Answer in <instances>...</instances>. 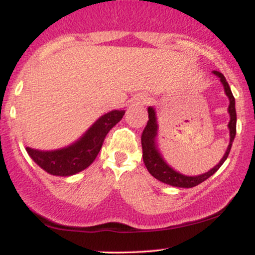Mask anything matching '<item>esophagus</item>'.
<instances>
[{"mask_svg": "<svg viewBox=\"0 0 255 255\" xmlns=\"http://www.w3.org/2000/svg\"><path fill=\"white\" fill-rule=\"evenodd\" d=\"M150 102V98L145 95H137L135 96V98L133 99V104L135 105H145Z\"/></svg>", "mask_w": 255, "mask_h": 255, "instance_id": "esophagus-1", "label": "esophagus"}]
</instances>
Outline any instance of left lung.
Listing matches in <instances>:
<instances>
[{"label":"left lung","mask_w":255,"mask_h":255,"mask_svg":"<svg viewBox=\"0 0 255 255\" xmlns=\"http://www.w3.org/2000/svg\"><path fill=\"white\" fill-rule=\"evenodd\" d=\"M212 73L216 75V77H218L221 84L223 85L224 93L227 95V97L229 98L228 113H229L230 121L229 124H228V128H229L230 141H229V145H228L227 151H225L224 156L222 157V159L219 160L218 164L213 166L212 169H210L207 172H204V174L197 175V176H188V175H183L181 174V172L176 171L172 166L168 164V162L164 159L163 154L160 153L159 147H158V142H157V136H158L157 114L153 108L148 107L147 109L148 121L141 135L142 159H144L145 166L147 168L148 172H150L152 176L156 177L158 181H160V182L169 184V186L180 187V188H192V187L198 186V184L204 182L205 180H207L210 176H212V175L215 174L219 168H221L222 164H223L225 159L228 158V156H229L231 146H233L234 139H235V135H236L235 98H234L233 93H231L229 84H228L227 79L224 78V75L217 71H213Z\"/></svg>","instance_id":"left-lung-1"}]
</instances>
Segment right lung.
I'll use <instances>...</instances> for the list:
<instances>
[{"mask_svg":"<svg viewBox=\"0 0 255 255\" xmlns=\"http://www.w3.org/2000/svg\"><path fill=\"white\" fill-rule=\"evenodd\" d=\"M125 113L124 109H120L104 114L77 141L66 147L43 151L27 146L26 151L33 162L48 174L64 177L72 176L92 164L101 151L104 137L114 126L121 121Z\"/></svg>","mask_w":255,"mask_h":255,"instance_id":"add662e5","label":"right lung"}]
</instances>
